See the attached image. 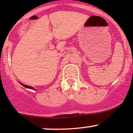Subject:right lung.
<instances>
[{"mask_svg":"<svg viewBox=\"0 0 133 133\" xmlns=\"http://www.w3.org/2000/svg\"><path fill=\"white\" fill-rule=\"evenodd\" d=\"M20 84H21V85H22V86H24V87H25V88H28V89H33V90H36V89H34V88H33L32 87H31V86H27V85L24 84H22V83H21V82H20Z\"/></svg>","mask_w":133,"mask_h":133,"instance_id":"add662e5","label":"right lung"}]
</instances>
